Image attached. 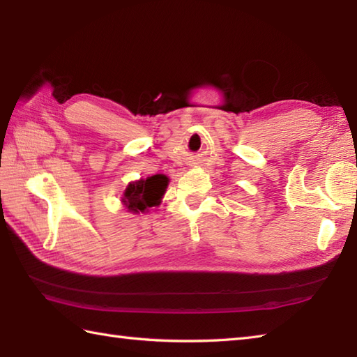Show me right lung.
<instances>
[{
	"mask_svg": "<svg viewBox=\"0 0 357 357\" xmlns=\"http://www.w3.org/2000/svg\"><path fill=\"white\" fill-rule=\"evenodd\" d=\"M167 184H169V179L165 174H155V176L128 184L124 192V206L133 213H139L149 207L158 206Z\"/></svg>",
	"mask_w": 357,
	"mask_h": 357,
	"instance_id": "add662e5",
	"label": "right lung"
}]
</instances>
